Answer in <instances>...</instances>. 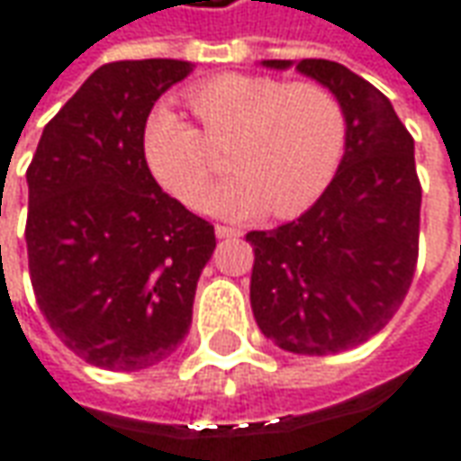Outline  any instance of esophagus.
I'll return each mask as SVG.
<instances>
[{
	"label": "esophagus",
	"instance_id": "obj_1",
	"mask_svg": "<svg viewBox=\"0 0 461 461\" xmlns=\"http://www.w3.org/2000/svg\"><path fill=\"white\" fill-rule=\"evenodd\" d=\"M214 231L219 240H224V237H240V234H242L240 230H234V227H224V224H216Z\"/></svg>",
	"mask_w": 461,
	"mask_h": 461
}]
</instances>
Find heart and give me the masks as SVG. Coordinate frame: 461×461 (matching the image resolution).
I'll return each instance as SVG.
<instances>
[{
	"instance_id": "1",
	"label": "heart",
	"mask_w": 461,
	"mask_h": 461,
	"mask_svg": "<svg viewBox=\"0 0 461 461\" xmlns=\"http://www.w3.org/2000/svg\"><path fill=\"white\" fill-rule=\"evenodd\" d=\"M203 124L155 109L145 127V160L158 183L185 206H201L216 173V150H231L234 178L219 185L206 209L249 219L270 209L291 219L331 183L347 145L341 102L316 81L224 73L188 91Z\"/></svg>"
}]
</instances>
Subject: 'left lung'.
Returning <instances> with one entry per match:
<instances>
[{
    "label": "left lung",
    "mask_w": 461,
    "mask_h": 461,
    "mask_svg": "<svg viewBox=\"0 0 461 461\" xmlns=\"http://www.w3.org/2000/svg\"><path fill=\"white\" fill-rule=\"evenodd\" d=\"M295 68L339 99L347 145L306 214L247 234L255 249L249 303L280 349L321 357L367 341L401 309L419 260L420 183L413 137L385 94L334 60L306 58Z\"/></svg>",
    "instance_id": "left-lung-1"
}]
</instances>
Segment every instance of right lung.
Returning <instances> with one entry per match:
<instances>
[{
    "label": "right lung",
    "mask_w": 461,
    "mask_h": 461,
    "mask_svg": "<svg viewBox=\"0 0 461 461\" xmlns=\"http://www.w3.org/2000/svg\"><path fill=\"white\" fill-rule=\"evenodd\" d=\"M194 66L117 60L42 130L27 167V262L42 316L88 365L132 373L188 334L214 227L167 196L145 160L152 104Z\"/></svg>",
    "instance_id": "1"
}]
</instances>
